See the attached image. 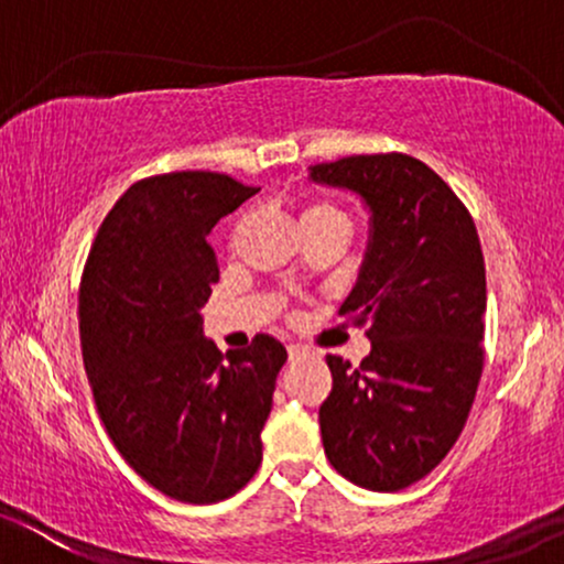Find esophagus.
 <instances>
[{"label":"esophagus","mask_w":564,"mask_h":564,"mask_svg":"<svg viewBox=\"0 0 564 564\" xmlns=\"http://www.w3.org/2000/svg\"><path fill=\"white\" fill-rule=\"evenodd\" d=\"M304 355H310L307 347H302V345H289V358H291V360L304 358Z\"/></svg>","instance_id":"1"}]
</instances>
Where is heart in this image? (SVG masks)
<instances>
[{
    "label": "heart",
    "mask_w": 564,
    "mask_h": 564,
    "mask_svg": "<svg viewBox=\"0 0 564 564\" xmlns=\"http://www.w3.org/2000/svg\"><path fill=\"white\" fill-rule=\"evenodd\" d=\"M328 217H341V219H345V215H341V212L336 209V206L326 204V200H310V204L302 206L300 225L302 223H313V219H328Z\"/></svg>",
    "instance_id": "1"
}]
</instances>
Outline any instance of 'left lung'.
I'll return each instance as SVG.
<instances>
[{
	"instance_id": "obj_1",
	"label": "left lung",
	"mask_w": 564,
	"mask_h": 564,
	"mask_svg": "<svg viewBox=\"0 0 564 564\" xmlns=\"http://www.w3.org/2000/svg\"><path fill=\"white\" fill-rule=\"evenodd\" d=\"M371 215L358 281L339 315L366 323L360 366L328 355L318 422L328 462L360 488L394 494L448 456L482 373L485 260L467 206L405 153L310 166Z\"/></svg>"
}]
</instances>
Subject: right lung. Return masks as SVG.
<instances>
[{"instance_id": "add662e5", "label": "right lung", "mask_w": 564, "mask_h": 564, "mask_svg": "<svg viewBox=\"0 0 564 564\" xmlns=\"http://www.w3.org/2000/svg\"><path fill=\"white\" fill-rule=\"evenodd\" d=\"M257 191L217 172L140 180L84 264L79 334L97 413L129 467L185 503L223 501L254 477L286 364L268 334L228 355L204 336L200 307L219 281L206 236Z\"/></svg>"}]
</instances>
